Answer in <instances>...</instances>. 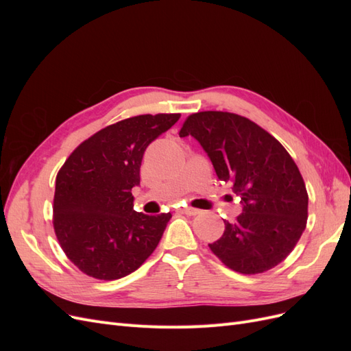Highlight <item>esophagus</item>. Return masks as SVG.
<instances>
[{
  "label": "esophagus",
  "instance_id": "34e87169",
  "mask_svg": "<svg viewBox=\"0 0 351 351\" xmlns=\"http://www.w3.org/2000/svg\"><path fill=\"white\" fill-rule=\"evenodd\" d=\"M182 212L183 214H186V215H199L200 214V209H196V208H192V206H184V208H182Z\"/></svg>",
  "mask_w": 351,
  "mask_h": 351
}]
</instances>
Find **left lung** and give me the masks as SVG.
Here are the masks:
<instances>
[{"instance_id": "1", "label": "left lung", "mask_w": 351, "mask_h": 351, "mask_svg": "<svg viewBox=\"0 0 351 351\" xmlns=\"http://www.w3.org/2000/svg\"><path fill=\"white\" fill-rule=\"evenodd\" d=\"M180 137L192 136L204 147L221 182L240 196L241 214L224 221V234L209 247L240 274L277 267L306 228L303 177L285 147L246 117L204 111L187 117Z\"/></svg>"}]
</instances>
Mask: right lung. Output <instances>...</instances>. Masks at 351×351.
Masks as SVG:
<instances>
[{
  "mask_svg": "<svg viewBox=\"0 0 351 351\" xmlns=\"http://www.w3.org/2000/svg\"><path fill=\"white\" fill-rule=\"evenodd\" d=\"M180 114L137 115L111 124L80 143L56 180L54 230L76 267L98 280H119L151 256L171 214L133 208L146 147Z\"/></svg>",
  "mask_w": 351,
  "mask_h": 351,
  "instance_id": "obj_1",
  "label": "right lung"
}]
</instances>
